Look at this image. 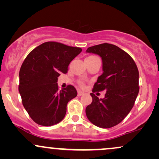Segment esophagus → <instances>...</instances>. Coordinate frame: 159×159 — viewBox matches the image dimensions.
Masks as SVG:
<instances>
[{
  "mask_svg": "<svg viewBox=\"0 0 159 159\" xmlns=\"http://www.w3.org/2000/svg\"><path fill=\"white\" fill-rule=\"evenodd\" d=\"M84 93L82 92V91H81V90H79L78 92V96H82V95H84Z\"/></svg>",
  "mask_w": 159,
  "mask_h": 159,
  "instance_id": "esophagus-1",
  "label": "esophagus"
}]
</instances>
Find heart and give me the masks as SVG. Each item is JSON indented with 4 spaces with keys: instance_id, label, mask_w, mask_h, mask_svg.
<instances>
[{
    "instance_id": "heart-1",
    "label": "heart",
    "mask_w": 159,
    "mask_h": 159,
    "mask_svg": "<svg viewBox=\"0 0 159 159\" xmlns=\"http://www.w3.org/2000/svg\"><path fill=\"white\" fill-rule=\"evenodd\" d=\"M79 84H80V85L82 86V87H83V86L84 85V82H82V81H80Z\"/></svg>"
}]
</instances>
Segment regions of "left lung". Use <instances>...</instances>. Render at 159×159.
<instances>
[{"instance_id":"left-lung-1","label":"left lung","mask_w":159,"mask_h":159,"mask_svg":"<svg viewBox=\"0 0 159 159\" xmlns=\"http://www.w3.org/2000/svg\"><path fill=\"white\" fill-rule=\"evenodd\" d=\"M99 55L103 73L95 83L90 95L93 102L86 107V115L96 126H115L129 114L139 92V72L132 57L116 45L102 43L86 51ZM106 90L105 98L94 94Z\"/></svg>"}]
</instances>
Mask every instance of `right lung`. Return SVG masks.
<instances>
[{"label": "right lung", "instance_id": "1", "mask_svg": "<svg viewBox=\"0 0 159 159\" xmlns=\"http://www.w3.org/2000/svg\"><path fill=\"white\" fill-rule=\"evenodd\" d=\"M81 51L78 47L46 42L25 59L19 71V91L24 107L36 123L51 126L64 118L67 103L78 93L72 85L59 90L57 78L66 73L70 62Z\"/></svg>", "mask_w": 159, "mask_h": 159}]
</instances>
